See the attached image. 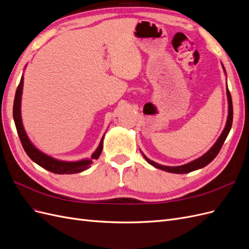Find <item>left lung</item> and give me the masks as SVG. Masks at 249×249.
<instances>
[{
    "mask_svg": "<svg viewBox=\"0 0 249 249\" xmlns=\"http://www.w3.org/2000/svg\"><path fill=\"white\" fill-rule=\"evenodd\" d=\"M223 69H224V67H223ZM227 94H228V101H229L228 122H227V124H225V127H224L222 134L220 135V137L218 138V140L216 141L215 144L210 148L209 152H207L205 155L201 156L200 158H198V159L194 160L190 163L182 165V166H175V167L164 166V165H160V164H158V163H156L152 160L147 159V158L144 155H143V157L145 158V160L150 165L155 166L156 168H159L161 170H165V171L172 172V173H188V172H191V171H194L196 169H199V168L207 166L209 163H211L215 159V157L218 155V153L220 152V149L223 145L225 139H227L228 135L231 131V124H232V102H231V92H230L229 89H227Z\"/></svg>",
    "mask_w": 249,
    "mask_h": 249,
    "instance_id": "left-lung-1",
    "label": "left lung"
}]
</instances>
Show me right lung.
I'll list each match as a JSON object with an SVG mask.
<instances>
[{"label":"right lung","instance_id":"right-lung-1","mask_svg":"<svg viewBox=\"0 0 249 249\" xmlns=\"http://www.w3.org/2000/svg\"><path fill=\"white\" fill-rule=\"evenodd\" d=\"M22 85H24V77H21L19 84L18 86L16 97H14L13 103V119L16 123L17 131L18 134V137L20 139L21 145L24 147L25 152L30 157V159L34 161L36 164H38L42 168L47 169L51 172L58 173V175H71V173H78L81 171H84L89 168L90 164L92 163V160H97L103 150V139L99 147L92 154L91 159L90 160H82L78 162H65V161H59L54 159L46 154L41 153L40 150L37 149L28 138L27 134L25 132L24 125L21 123V116H20V99H21V92H22Z\"/></svg>","mask_w":249,"mask_h":249}]
</instances>
